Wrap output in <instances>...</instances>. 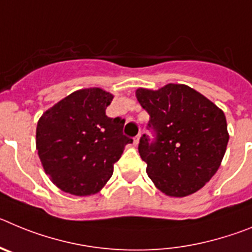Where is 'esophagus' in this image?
Listing matches in <instances>:
<instances>
[{"label": "esophagus", "mask_w": 252, "mask_h": 252, "mask_svg": "<svg viewBox=\"0 0 252 252\" xmlns=\"http://www.w3.org/2000/svg\"><path fill=\"white\" fill-rule=\"evenodd\" d=\"M140 137H141V135H137L136 137H135V139H133V144H135V146H137L139 145V142H140Z\"/></svg>", "instance_id": "esophagus-1"}]
</instances>
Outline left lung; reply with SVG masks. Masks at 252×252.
<instances>
[{
  "instance_id": "obj_1",
  "label": "left lung",
  "mask_w": 252,
  "mask_h": 252,
  "mask_svg": "<svg viewBox=\"0 0 252 252\" xmlns=\"http://www.w3.org/2000/svg\"><path fill=\"white\" fill-rule=\"evenodd\" d=\"M136 98L157 132L155 142L142 135L139 144L155 187L178 198L203 188L221 165L230 139L223 111L186 84L137 88Z\"/></svg>"
}]
</instances>
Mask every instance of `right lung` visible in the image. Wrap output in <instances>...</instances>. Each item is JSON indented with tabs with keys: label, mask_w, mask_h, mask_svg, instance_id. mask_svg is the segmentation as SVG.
<instances>
[{
	"label": "right lung",
	"mask_w": 252,
	"mask_h": 252,
	"mask_svg": "<svg viewBox=\"0 0 252 252\" xmlns=\"http://www.w3.org/2000/svg\"><path fill=\"white\" fill-rule=\"evenodd\" d=\"M113 94L102 88L75 91L43 113L36 126V150L50 180L73 195L98 193L112 177L125 146V120L110 119Z\"/></svg>",
	"instance_id": "1"
}]
</instances>
